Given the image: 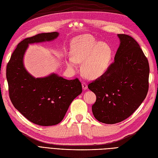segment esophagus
<instances>
[{
	"label": "esophagus",
	"instance_id": "1",
	"mask_svg": "<svg viewBox=\"0 0 158 158\" xmlns=\"http://www.w3.org/2000/svg\"><path fill=\"white\" fill-rule=\"evenodd\" d=\"M82 88L84 89H86L88 88V85H87V84L85 83V82H82Z\"/></svg>",
	"mask_w": 158,
	"mask_h": 158
}]
</instances>
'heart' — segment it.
<instances>
[{
	"instance_id": "obj_1",
	"label": "heart",
	"mask_w": 158,
	"mask_h": 158,
	"mask_svg": "<svg viewBox=\"0 0 158 158\" xmlns=\"http://www.w3.org/2000/svg\"><path fill=\"white\" fill-rule=\"evenodd\" d=\"M71 58L66 62L70 69L75 70L77 63H83L84 74L90 78L102 76L109 67L112 49L106 43H101L89 35L76 38L71 44Z\"/></svg>"
}]
</instances>
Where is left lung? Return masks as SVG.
Instances as JSON below:
<instances>
[{"instance_id":"1","label":"left lung","mask_w":158,"mask_h":158,"mask_svg":"<svg viewBox=\"0 0 158 158\" xmlns=\"http://www.w3.org/2000/svg\"><path fill=\"white\" fill-rule=\"evenodd\" d=\"M118 37L121 44L114 61L88 86L96 95L92 107L94 116L106 124L120 123L130 117L149 88V63L139 44L130 35Z\"/></svg>"}]
</instances>
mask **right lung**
I'll use <instances>...</instances> for the list:
<instances>
[{
  "mask_svg": "<svg viewBox=\"0 0 158 158\" xmlns=\"http://www.w3.org/2000/svg\"><path fill=\"white\" fill-rule=\"evenodd\" d=\"M59 33H42L26 38L19 43L6 66V78L11 102L22 115L40 126L59 124L74 99L82 92L78 78L66 80L52 74L35 78L23 64V57L28 44L56 38Z\"/></svg>",
  "mask_w": 158,
  "mask_h": 158,
  "instance_id": "obj_1",
  "label": "right lung"
}]
</instances>
